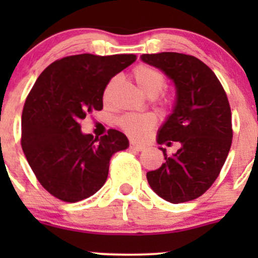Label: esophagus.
Masks as SVG:
<instances>
[{"mask_svg":"<svg viewBox=\"0 0 258 258\" xmlns=\"http://www.w3.org/2000/svg\"><path fill=\"white\" fill-rule=\"evenodd\" d=\"M130 148H131V150H134V151H144L145 148H146V146H144V145H139V144H136V142H131V144H130Z\"/></svg>","mask_w":258,"mask_h":258,"instance_id":"34e87169","label":"esophagus"}]
</instances>
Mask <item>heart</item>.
<instances>
[{"label":"heart","instance_id":"heart-1","mask_svg":"<svg viewBox=\"0 0 258 258\" xmlns=\"http://www.w3.org/2000/svg\"><path fill=\"white\" fill-rule=\"evenodd\" d=\"M132 76L137 85L140 86V88L150 97L158 96L166 87L165 76L160 71L147 66V64H139L135 67L132 71ZM117 82H118V77H113L106 85L102 95V100L105 103H108L110 101L111 92ZM117 124L131 139L141 141V140L147 139L152 130L156 127L157 116L155 113H127L117 119Z\"/></svg>","mask_w":258,"mask_h":258}]
</instances>
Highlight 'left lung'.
<instances>
[{
    "mask_svg": "<svg viewBox=\"0 0 258 258\" xmlns=\"http://www.w3.org/2000/svg\"><path fill=\"white\" fill-rule=\"evenodd\" d=\"M141 58L175 81L177 103L157 142L181 144L171 157L161 148L165 163L147 172V181L171 204L192 201L212 186L230 152L233 131L227 95L212 70L197 57L161 52Z\"/></svg>",
    "mask_w": 258,
    "mask_h": 258,
    "instance_id": "8db88e82",
    "label": "left lung"
}]
</instances>
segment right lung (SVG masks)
I'll return each mask as SVG.
<instances>
[{
    "label": "right lung",
    "mask_w": 258,
    "mask_h": 258,
    "mask_svg": "<svg viewBox=\"0 0 258 258\" xmlns=\"http://www.w3.org/2000/svg\"><path fill=\"white\" fill-rule=\"evenodd\" d=\"M136 54H74L52 62L25 101L21 145L43 188L64 202L97 192L108 176L110 158L128 147L122 132L110 128L93 137L81 132L86 114L101 111L106 85L136 61Z\"/></svg>",
    "instance_id": "right-lung-1"
}]
</instances>
